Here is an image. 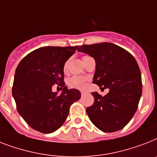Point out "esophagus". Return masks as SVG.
I'll return each instance as SVG.
<instances>
[{"label": "esophagus", "mask_w": 157, "mask_h": 157, "mask_svg": "<svg viewBox=\"0 0 157 157\" xmlns=\"http://www.w3.org/2000/svg\"><path fill=\"white\" fill-rule=\"evenodd\" d=\"M85 93H86V92H85V91H83V90H81V95H84V94H85Z\"/></svg>", "instance_id": "1"}]
</instances>
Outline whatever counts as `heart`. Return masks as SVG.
Listing matches in <instances>:
<instances>
[{
    "mask_svg": "<svg viewBox=\"0 0 157 157\" xmlns=\"http://www.w3.org/2000/svg\"><path fill=\"white\" fill-rule=\"evenodd\" d=\"M86 57L89 56H85L83 57V59L86 58ZM67 65H68V62L67 61L63 64V70L64 72L67 71ZM86 82H87V78L80 76H73L67 80V85H68V86L70 88L77 89V90H83L85 87V85H86Z\"/></svg>",
    "mask_w": 157,
    "mask_h": 157,
    "instance_id": "obj_1",
    "label": "heart"
}]
</instances>
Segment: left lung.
Returning a JSON list of instances; mask_svg holds the SVG:
<instances>
[{
	"label": "left lung",
	"mask_w": 157,
	"mask_h": 157,
	"mask_svg": "<svg viewBox=\"0 0 157 157\" xmlns=\"http://www.w3.org/2000/svg\"><path fill=\"white\" fill-rule=\"evenodd\" d=\"M78 52L90 55L96 61L93 83L109 89L106 95L92 93L94 104L86 112L91 122L104 132L123 129L138 108L142 94L141 72L130 52L110 43L80 46Z\"/></svg>",
	"instance_id": "left-lung-1"
}]
</instances>
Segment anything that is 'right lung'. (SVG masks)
Segmentation results:
<instances>
[{
	"mask_svg": "<svg viewBox=\"0 0 157 157\" xmlns=\"http://www.w3.org/2000/svg\"><path fill=\"white\" fill-rule=\"evenodd\" d=\"M76 47H44L31 52L18 63L12 94L19 114L31 128L52 133L63 124L72 103L81 92L67 90L63 67L75 53ZM56 83L63 92H52Z\"/></svg>",
	"mask_w": 157,
	"mask_h": 157,
	"instance_id": "1",
	"label": "right lung"
}]
</instances>
